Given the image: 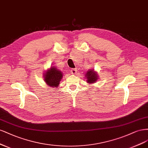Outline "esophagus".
Here are the masks:
<instances>
[{"instance_id":"34e87169","label":"esophagus","mask_w":148,"mask_h":148,"mask_svg":"<svg viewBox=\"0 0 148 148\" xmlns=\"http://www.w3.org/2000/svg\"><path fill=\"white\" fill-rule=\"evenodd\" d=\"M77 69H72V70H71V74H72L73 75L76 74H77Z\"/></svg>"}]
</instances>
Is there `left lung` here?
<instances>
[{"instance_id":"obj_1","label":"left lung","mask_w":148,"mask_h":148,"mask_svg":"<svg viewBox=\"0 0 148 148\" xmlns=\"http://www.w3.org/2000/svg\"><path fill=\"white\" fill-rule=\"evenodd\" d=\"M85 77L87 79L86 82L88 84H92L93 83H95L99 79L98 73L96 72L93 69H89L87 71V73L85 74Z\"/></svg>"}]
</instances>
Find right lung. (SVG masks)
Segmentation results:
<instances>
[{"mask_svg": "<svg viewBox=\"0 0 148 148\" xmlns=\"http://www.w3.org/2000/svg\"><path fill=\"white\" fill-rule=\"evenodd\" d=\"M44 80L47 85L50 87H58L63 78V74L60 69L55 66H51V67L47 69L44 74Z\"/></svg>", "mask_w": 148, "mask_h": 148, "instance_id": "1", "label": "right lung"}]
</instances>
